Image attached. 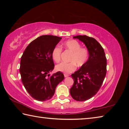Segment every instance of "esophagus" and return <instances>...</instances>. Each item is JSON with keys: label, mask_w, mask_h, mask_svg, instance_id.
I'll return each mask as SVG.
<instances>
[{"label": "esophagus", "mask_w": 129, "mask_h": 129, "mask_svg": "<svg viewBox=\"0 0 129 129\" xmlns=\"http://www.w3.org/2000/svg\"><path fill=\"white\" fill-rule=\"evenodd\" d=\"M68 76H69V75H67V74H64V77H68Z\"/></svg>", "instance_id": "esophagus-1"}]
</instances>
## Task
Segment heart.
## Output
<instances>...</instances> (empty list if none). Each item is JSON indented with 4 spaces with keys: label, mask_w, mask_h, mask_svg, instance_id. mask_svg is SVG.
Wrapping results in <instances>:
<instances>
[{
    "label": "heart",
    "mask_w": 129,
    "mask_h": 129,
    "mask_svg": "<svg viewBox=\"0 0 129 129\" xmlns=\"http://www.w3.org/2000/svg\"><path fill=\"white\" fill-rule=\"evenodd\" d=\"M65 49L71 53L68 63L61 62L56 66V70L65 73H70L75 71L76 65L81 67L86 64L89 58V52L85 48L81 47V45L77 40H70L64 44ZM62 48L60 46H56L52 52V58L54 62H58L61 59Z\"/></svg>",
    "instance_id": "obj_1"
}]
</instances>
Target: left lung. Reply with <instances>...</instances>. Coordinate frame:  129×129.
<instances>
[{
	"mask_svg": "<svg viewBox=\"0 0 129 129\" xmlns=\"http://www.w3.org/2000/svg\"><path fill=\"white\" fill-rule=\"evenodd\" d=\"M84 44L89 52L86 64L71 75L74 80L70 94L74 100L84 101L91 99L101 88L106 74L104 50L95 39L86 35L74 36Z\"/></svg>",
	"mask_w": 129,
	"mask_h": 129,
	"instance_id": "obj_1",
	"label": "left lung"
}]
</instances>
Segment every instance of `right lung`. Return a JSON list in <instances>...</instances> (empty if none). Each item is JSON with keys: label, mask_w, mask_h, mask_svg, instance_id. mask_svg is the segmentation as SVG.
<instances>
[{"label": "right lung", "mask_w": 129, "mask_h": 129, "mask_svg": "<svg viewBox=\"0 0 129 129\" xmlns=\"http://www.w3.org/2000/svg\"><path fill=\"white\" fill-rule=\"evenodd\" d=\"M61 39L52 35L39 37L28 45L21 57V81L30 95L38 101L51 99L56 86L64 79L61 72L49 75L54 67L52 50Z\"/></svg>", "instance_id": "add662e5"}]
</instances>
